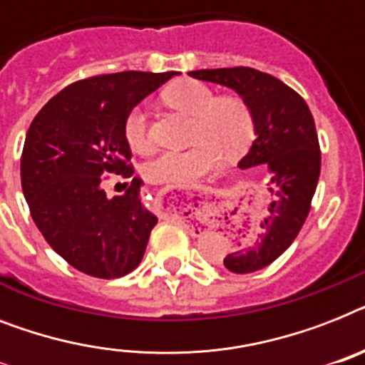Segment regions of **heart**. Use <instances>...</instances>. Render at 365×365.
<instances>
[{
    "label": "heart",
    "instance_id": "obj_1",
    "mask_svg": "<svg viewBox=\"0 0 365 365\" xmlns=\"http://www.w3.org/2000/svg\"><path fill=\"white\" fill-rule=\"evenodd\" d=\"M170 108L192 118L191 140L195 146L182 152H163L144 165V176L157 183H189L215 170L225 157H238L255 136V118L244 99L217 97L210 86L198 80H178L163 91ZM123 136L133 152L148 153V112L144 106L129 110Z\"/></svg>",
    "mask_w": 365,
    "mask_h": 365
}]
</instances>
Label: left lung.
<instances>
[{
    "label": "left lung",
    "mask_w": 365,
    "mask_h": 365,
    "mask_svg": "<svg viewBox=\"0 0 365 365\" xmlns=\"http://www.w3.org/2000/svg\"><path fill=\"white\" fill-rule=\"evenodd\" d=\"M189 76L225 86L247 103L255 140L238 168L262 167L269 202L253 227L238 229L232 253L223 259L234 274L272 264L300 232L321 174V150L309 106L279 78L251 67L191 71Z\"/></svg>",
    "instance_id": "obj_1"
}]
</instances>
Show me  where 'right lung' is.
I'll return each instance as SVG.
<instances>
[{"label": "right lung", "mask_w": 365, "mask_h": 365, "mask_svg": "<svg viewBox=\"0 0 365 365\" xmlns=\"http://www.w3.org/2000/svg\"><path fill=\"white\" fill-rule=\"evenodd\" d=\"M174 75L125 71L80 80L29 125L20 161L24 197L50 247L78 272L114 279L140 264L157 217L142 206L136 178L108 198L103 176H133L127 114Z\"/></svg>", "instance_id": "add662e5"}]
</instances>
